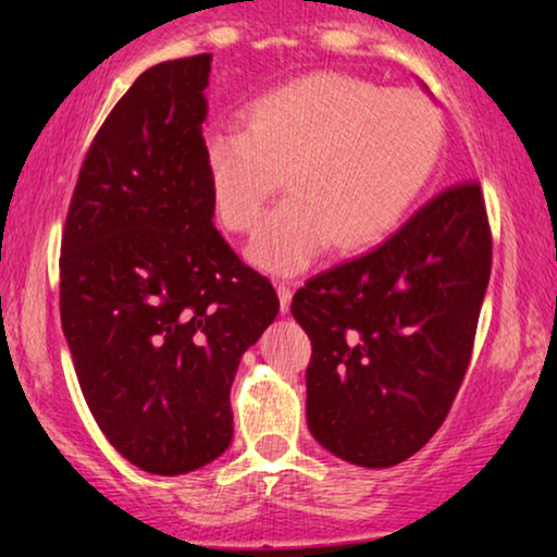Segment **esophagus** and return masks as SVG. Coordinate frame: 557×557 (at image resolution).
<instances>
[{"label": "esophagus", "instance_id": "1", "mask_svg": "<svg viewBox=\"0 0 557 557\" xmlns=\"http://www.w3.org/2000/svg\"><path fill=\"white\" fill-rule=\"evenodd\" d=\"M277 297H280V310L287 312L289 302H293V285H289V282H277Z\"/></svg>", "mask_w": 557, "mask_h": 557}]
</instances>
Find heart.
Segmentation results:
<instances>
[{
    "mask_svg": "<svg viewBox=\"0 0 557 557\" xmlns=\"http://www.w3.org/2000/svg\"><path fill=\"white\" fill-rule=\"evenodd\" d=\"M443 124L414 89H385L345 72H312L257 97L247 127L205 139L222 225L247 235L287 180L250 247L280 275L305 270L330 243L360 250L389 235L433 174Z\"/></svg>",
    "mask_w": 557,
    "mask_h": 557,
    "instance_id": "obj_1",
    "label": "heart"
}]
</instances>
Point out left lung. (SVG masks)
<instances>
[{"instance_id":"8db88e82","label":"left lung","mask_w":557,"mask_h":557,"mask_svg":"<svg viewBox=\"0 0 557 557\" xmlns=\"http://www.w3.org/2000/svg\"><path fill=\"white\" fill-rule=\"evenodd\" d=\"M491 268L483 189L462 180L375 250L297 289L289 310L312 343L307 425L322 447L389 468L437 433L468 372Z\"/></svg>"}]
</instances>
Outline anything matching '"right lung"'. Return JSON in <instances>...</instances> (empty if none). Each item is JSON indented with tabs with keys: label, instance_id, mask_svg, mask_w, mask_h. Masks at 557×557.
I'll return each instance as SVG.
<instances>
[{
	"label": "right lung",
	"instance_id": "add662e5",
	"mask_svg": "<svg viewBox=\"0 0 557 557\" xmlns=\"http://www.w3.org/2000/svg\"><path fill=\"white\" fill-rule=\"evenodd\" d=\"M207 77L210 54L139 74L87 149L62 232L60 312L82 395L154 475L227 450L232 377L280 310L212 222Z\"/></svg>",
	"mask_w": 557,
	"mask_h": 557
}]
</instances>
